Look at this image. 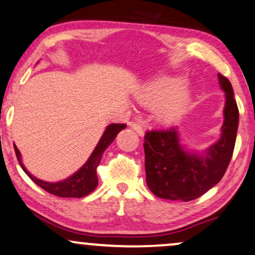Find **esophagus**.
I'll return each instance as SVG.
<instances>
[{
  "mask_svg": "<svg viewBox=\"0 0 255 255\" xmlns=\"http://www.w3.org/2000/svg\"><path fill=\"white\" fill-rule=\"evenodd\" d=\"M128 125H129L130 127L133 128V129L136 131L138 135H140V136H143L144 130H143V127H142V126H141V124H138V122L130 121V122H128Z\"/></svg>",
  "mask_w": 255,
  "mask_h": 255,
  "instance_id": "34e87169",
  "label": "esophagus"
}]
</instances>
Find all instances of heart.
Listing matches in <instances>:
<instances>
[{
    "label": "heart",
    "instance_id": "1",
    "mask_svg": "<svg viewBox=\"0 0 255 255\" xmlns=\"http://www.w3.org/2000/svg\"><path fill=\"white\" fill-rule=\"evenodd\" d=\"M185 80L180 76H160L151 80L135 93L141 105L155 106L156 118L170 124L181 118L189 105V90L183 87Z\"/></svg>",
    "mask_w": 255,
    "mask_h": 255
}]
</instances>
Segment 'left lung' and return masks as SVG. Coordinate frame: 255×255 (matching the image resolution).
<instances>
[{
	"instance_id": "1",
	"label": "left lung",
	"mask_w": 255,
	"mask_h": 255,
	"mask_svg": "<svg viewBox=\"0 0 255 255\" xmlns=\"http://www.w3.org/2000/svg\"><path fill=\"white\" fill-rule=\"evenodd\" d=\"M225 92L221 136L204 153L188 151L180 143L178 129L150 130L144 135L146 182L154 195L191 201L220 181L233 155L239 125V109L230 80L218 74Z\"/></svg>"
}]
</instances>
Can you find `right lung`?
Wrapping results in <instances>:
<instances>
[{
    "instance_id": "1",
    "label": "right lung",
    "mask_w": 255,
    "mask_h": 255,
    "mask_svg": "<svg viewBox=\"0 0 255 255\" xmlns=\"http://www.w3.org/2000/svg\"><path fill=\"white\" fill-rule=\"evenodd\" d=\"M126 128V124H112L106 128L105 133L102 134L99 143L96 144L95 149L93 150L92 155L87 160V162L81 168L74 173L68 179H64L59 182H47L35 178L30 173L25 169L21 160V153L17 147L14 146L16 157H17L18 163L24 170V173L33 181L40 186L42 189L50 193V194L60 196V198H83L92 193L98 186V175H96V168H98L100 161L102 159V154L107 149V147L115 140L118 133Z\"/></svg>"
}]
</instances>
